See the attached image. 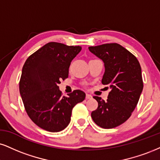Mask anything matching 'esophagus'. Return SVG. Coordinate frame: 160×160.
Here are the masks:
<instances>
[{
    "instance_id": "esophagus-1",
    "label": "esophagus",
    "mask_w": 160,
    "mask_h": 160,
    "mask_svg": "<svg viewBox=\"0 0 160 160\" xmlns=\"http://www.w3.org/2000/svg\"><path fill=\"white\" fill-rule=\"evenodd\" d=\"M86 98L87 99H90V98H92V96L90 94L86 93Z\"/></svg>"
}]
</instances>
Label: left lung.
<instances>
[{"mask_svg": "<svg viewBox=\"0 0 160 160\" xmlns=\"http://www.w3.org/2000/svg\"><path fill=\"white\" fill-rule=\"evenodd\" d=\"M88 49L104 62L105 71L102 83L110 88L106 101L93 96L98 108L91 117L102 128H116L129 119L139 102L143 89L140 64L134 55L116 43Z\"/></svg>", "mask_w": 160, "mask_h": 160, "instance_id": "obj_1", "label": "left lung"}]
</instances>
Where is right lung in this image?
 <instances>
[{"label": "right lung", "instance_id": "1", "mask_svg": "<svg viewBox=\"0 0 160 160\" xmlns=\"http://www.w3.org/2000/svg\"><path fill=\"white\" fill-rule=\"evenodd\" d=\"M81 50L79 46L47 43L23 64L20 94L27 115L45 131L59 132L67 128L72 108L85 98L84 92L80 90L62 96L58 86L61 80L68 78L70 63Z\"/></svg>", "mask_w": 160, "mask_h": 160}]
</instances>
